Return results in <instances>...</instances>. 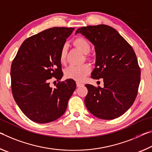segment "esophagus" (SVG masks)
Segmentation results:
<instances>
[{
  "mask_svg": "<svg viewBox=\"0 0 152 152\" xmlns=\"http://www.w3.org/2000/svg\"><path fill=\"white\" fill-rule=\"evenodd\" d=\"M76 85H77V87H80V86H83V83H79V82L77 81V82H76Z\"/></svg>",
  "mask_w": 152,
  "mask_h": 152,
  "instance_id": "obj_1",
  "label": "esophagus"
}]
</instances>
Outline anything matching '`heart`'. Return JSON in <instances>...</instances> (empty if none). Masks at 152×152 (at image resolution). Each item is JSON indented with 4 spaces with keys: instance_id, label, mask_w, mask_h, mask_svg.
<instances>
[{
    "instance_id": "obj_1",
    "label": "heart",
    "mask_w": 152,
    "mask_h": 152,
    "mask_svg": "<svg viewBox=\"0 0 152 152\" xmlns=\"http://www.w3.org/2000/svg\"><path fill=\"white\" fill-rule=\"evenodd\" d=\"M74 45L79 48L83 54H88L91 50V46L89 42L86 38L79 37L74 39ZM66 54V46L63 45L61 48L60 53V61L61 63H64ZM91 66L89 64L84 63L79 65H69L64 71V75L66 78L75 79L76 81H82L90 73Z\"/></svg>"
}]
</instances>
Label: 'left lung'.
Instances as JSON below:
<instances>
[{"label": "left lung", "mask_w": 152, "mask_h": 152, "mask_svg": "<svg viewBox=\"0 0 152 152\" xmlns=\"http://www.w3.org/2000/svg\"><path fill=\"white\" fill-rule=\"evenodd\" d=\"M79 33L95 47V69L91 77L104 81V88L86 85L87 108L99 118H118L132 106L137 95L141 70L135 52L116 29L106 25L82 27L75 34Z\"/></svg>", "instance_id": "8db88e82"}]
</instances>
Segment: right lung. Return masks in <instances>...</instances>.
Masks as SVG:
<instances>
[{
    "label": "right lung",
    "instance_id": "add662e5",
    "mask_svg": "<svg viewBox=\"0 0 152 152\" xmlns=\"http://www.w3.org/2000/svg\"><path fill=\"white\" fill-rule=\"evenodd\" d=\"M74 28L53 27L27 38L20 46L11 68V89L23 113L37 123H48L66 111L69 98L76 88L73 79L50 86L54 77L63 75L60 53Z\"/></svg>",
    "mask_w": 152,
    "mask_h": 152
}]
</instances>
